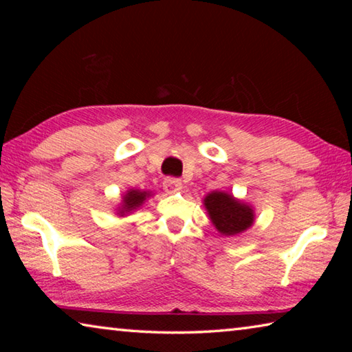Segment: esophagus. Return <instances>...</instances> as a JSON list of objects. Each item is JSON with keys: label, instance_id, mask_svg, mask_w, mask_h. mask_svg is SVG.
<instances>
[{"label": "esophagus", "instance_id": "34e87169", "mask_svg": "<svg viewBox=\"0 0 352 352\" xmlns=\"http://www.w3.org/2000/svg\"><path fill=\"white\" fill-rule=\"evenodd\" d=\"M163 188L164 190H168V192H175V190L182 189V180H178V178H174V177L164 178Z\"/></svg>", "mask_w": 352, "mask_h": 352}]
</instances>
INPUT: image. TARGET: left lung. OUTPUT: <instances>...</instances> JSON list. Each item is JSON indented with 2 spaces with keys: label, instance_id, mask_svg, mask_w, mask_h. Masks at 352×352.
Segmentation results:
<instances>
[{
  "label": "left lung",
  "instance_id": "left-lung-1",
  "mask_svg": "<svg viewBox=\"0 0 352 352\" xmlns=\"http://www.w3.org/2000/svg\"><path fill=\"white\" fill-rule=\"evenodd\" d=\"M205 208L210 214L212 225L219 233L225 236L239 234L250 228L253 223V210L245 204H241L233 195L219 192L208 194L205 197Z\"/></svg>",
  "mask_w": 352,
  "mask_h": 352
}]
</instances>
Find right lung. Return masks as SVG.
Returning <instances> with one entry per match:
<instances>
[{"label":"right lung","instance_id":"1","mask_svg":"<svg viewBox=\"0 0 352 352\" xmlns=\"http://www.w3.org/2000/svg\"><path fill=\"white\" fill-rule=\"evenodd\" d=\"M146 197H148V192H144V190H136V189L129 190V192L124 195V206L121 210V214L129 212V211L135 210V208H138L142 201L146 200Z\"/></svg>","mask_w":352,"mask_h":352}]
</instances>
